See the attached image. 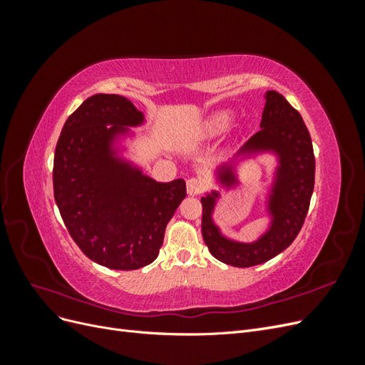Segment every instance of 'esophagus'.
Listing matches in <instances>:
<instances>
[{"mask_svg": "<svg viewBox=\"0 0 365 365\" xmlns=\"http://www.w3.org/2000/svg\"><path fill=\"white\" fill-rule=\"evenodd\" d=\"M204 190V182L196 180V178H190L187 181V193L195 196V195H200Z\"/></svg>", "mask_w": 365, "mask_h": 365, "instance_id": "obj_1", "label": "esophagus"}]
</instances>
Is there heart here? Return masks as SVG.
I'll use <instances>...</instances> for the list:
<instances>
[{
    "mask_svg": "<svg viewBox=\"0 0 365 365\" xmlns=\"http://www.w3.org/2000/svg\"><path fill=\"white\" fill-rule=\"evenodd\" d=\"M235 117L236 114L231 109H217V111H213L202 121L200 128V138L210 140L224 135L231 125H233Z\"/></svg>",
    "mask_w": 365,
    "mask_h": 365,
    "instance_id": "obj_1",
    "label": "heart"
}]
</instances>
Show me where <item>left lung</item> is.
I'll list each match as a JSON object with an SVG mask.
<instances>
[{
  "label": "left lung",
  "instance_id": "8db88e82",
  "mask_svg": "<svg viewBox=\"0 0 365 365\" xmlns=\"http://www.w3.org/2000/svg\"><path fill=\"white\" fill-rule=\"evenodd\" d=\"M260 129L228 161L216 165V189L201 196L202 237L215 259L237 268L256 267L288 248L300 233L314 192L315 158L312 140L300 113L277 91L267 93ZM269 155L276 165L264 195L269 225L250 242L223 235L214 220L222 193L240 185V168L248 159Z\"/></svg>",
  "mask_w": 365,
  "mask_h": 365
}]
</instances>
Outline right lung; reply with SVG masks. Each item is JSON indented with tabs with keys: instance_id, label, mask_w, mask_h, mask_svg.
<instances>
[{
	"instance_id": "right-lung-1",
	"label": "right lung",
	"mask_w": 365,
	"mask_h": 365,
	"mask_svg": "<svg viewBox=\"0 0 365 365\" xmlns=\"http://www.w3.org/2000/svg\"><path fill=\"white\" fill-rule=\"evenodd\" d=\"M145 114L129 98L96 94L65 121L53 189L65 227L86 257L130 271L158 257L164 231L185 197L182 178L160 182L129 155Z\"/></svg>"
}]
</instances>
